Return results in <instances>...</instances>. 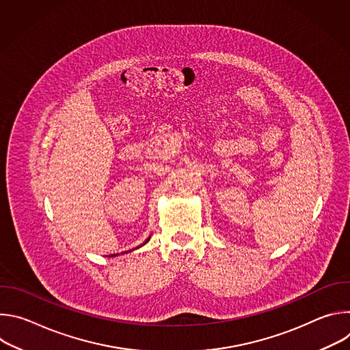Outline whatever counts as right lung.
Returning <instances> with one entry per match:
<instances>
[{"label": "right lung", "instance_id": "add662e5", "mask_svg": "<svg viewBox=\"0 0 350 350\" xmlns=\"http://www.w3.org/2000/svg\"><path fill=\"white\" fill-rule=\"evenodd\" d=\"M149 238H151V237H149ZM149 238H148V239H146V241H145V242H144V243H142V245H139V246H144V245H145V243H146V242H148V241H149ZM139 246H138V247H139ZM111 256H112V258H113V256H116V255H111Z\"/></svg>", "mask_w": 350, "mask_h": 350}]
</instances>
